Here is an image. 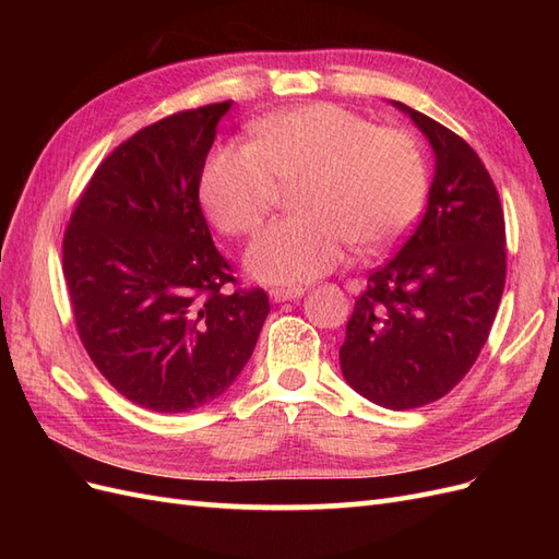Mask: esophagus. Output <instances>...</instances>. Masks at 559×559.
Masks as SVG:
<instances>
[{
  "label": "esophagus",
  "instance_id": "1",
  "mask_svg": "<svg viewBox=\"0 0 559 559\" xmlns=\"http://www.w3.org/2000/svg\"><path fill=\"white\" fill-rule=\"evenodd\" d=\"M302 296L300 286H277V289H270V298L275 302H284V300H296Z\"/></svg>",
  "mask_w": 559,
  "mask_h": 559
}]
</instances>
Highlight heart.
Wrapping results in <instances>:
<instances>
[{
	"label": "heart",
	"instance_id": "b5f03b06",
	"mask_svg": "<svg viewBox=\"0 0 559 559\" xmlns=\"http://www.w3.org/2000/svg\"><path fill=\"white\" fill-rule=\"evenodd\" d=\"M302 214L265 226L247 249L263 282L306 284L345 261L352 242L382 251L413 228L427 200V163L408 132L378 128L335 105H306L253 126V144H218L200 175L212 226L257 230L284 186Z\"/></svg>",
	"mask_w": 559,
	"mask_h": 559
}]
</instances>
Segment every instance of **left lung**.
<instances>
[{
	"instance_id": "obj_1",
	"label": "left lung",
	"mask_w": 559,
	"mask_h": 559,
	"mask_svg": "<svg viewBox=\"0 0 559 559\" xmlns=\"http://www.w3.org/2000/svg\"><path fill=\"white\" fill-rule=\"evenodd\" d=\"M392 105L427 134L436 175L421 222L354 302L341 368L364 399L411 411L462 382L487 343L506 284V224L476 151L427 114Z\"/></svg>"
}]
</instances>
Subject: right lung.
I'll return each mask as SVG.
<instances>
[{"mask_svg": "<svg viewBox=\"0 0 559 559\" xmlns=\"http://www.w3.org/2000/svg\"><path fill=\"white\" fill-rule=\"evenodd\" d=\"M233 103L134 132L99 163L62 240L76 331L118 394L156 413L200 408L240 376L270 312L235 289L200 210V175Z\"/></svg>", "mask_w": 559, "mask_h": 559, "instance_id": "1", "label": "right lung"}]
</instances>
